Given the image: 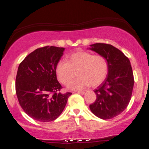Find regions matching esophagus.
<instances>
[{
  "instance_id": "34e87169",
  "label": "esophagus",
  "mask_w": 149,
  "mask_h": 149,
  "mask_svg": "<svg viewBox=\"0 0 149 149\" xmlns=\"http://www.w3.org/2000/svg\"><path fill=\"white\" fill-rule=\"evenodd\" d=\"M78 93L81 94V95H84V94L85 93V91H78Z\"/></svg>"
}]
</instances>
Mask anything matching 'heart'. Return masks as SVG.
Masks as SVG:
<instances>
[{
	"label": "heart",
	"mask_w": 149,
	"mask_h": 149,
	"mask_svg": "<svg viewBox=\"0 0 149 149\" xmlns=\"http://www.w3.org/2000/svg\"><path fill=\"white\" fill-rule=\"evenodd\" d=\"M79 76L69 85L72 90H82L90 85L97 86L107 78L109 72L108 61L103 55L79 51L71 54L68 61L60 60L56 66L58 79L67 85L76 75Z\"/></svg>",
	"instance_id": "b5f03b06"
}]
</instances>
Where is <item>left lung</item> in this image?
<instances>
[{
    "label": "left lung",
    "instance_id": "left-lung-1",
    "mask_svg": "<svg viewBox=\"0 0 149 149\" xmlns=\"http://www.w3.org/2000/svg\"><path fill=\"white\" fill-rule=\"evenodd\" d=\"M90 46V49L107 59L109 72L103 83L94 90L97 98L90 109L100 118H113L124 111L131 100L134 80L130 61L111 45L95 43Z\"/></svg>",
    "mask_w": 149,
    "mask_h": 149
}]
</instances>
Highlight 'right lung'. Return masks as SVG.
Wrapping results in <instances>:
<instances>
[{
	"label": "right lung",
	"mask_w": 149,
	"mask_h": 149,
	"mask_svg": "<svg viewBox=\"0 0 149 149\" xmlns=\"http://www.w3.org/2000/svg\"><path fill=\"white\" fill-rule=\"evenodd\" d=\"M64 47L45 46L30 53L19 64L15 90L19 103L31 118L40 122L57 119L66 107L71 92L62 94L56 66Z\"/></svg>",
	"instance_id": "add662e5"
}]
</instances>
